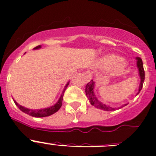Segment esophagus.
<instances>
[{
  "mask_svg": "<svg viewBox=\"0 0 156 156\" xmlns=\"http://www.w3.org/2000/svg\"><path fill=\"white\" fill-rule=\"evenodd\" d=\"M85 75L88 80H90L92 78V72L90 70H87L85 72Z\"/></svg>",
  "mask_w": 156,
  "mask_h": 156,
  "instance_id": "esophagus-1",
  "label": "esophagus"
}]
</instances>
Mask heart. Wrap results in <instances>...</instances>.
Segmentation results:
<instances>
[{
  "instance_id": "1",
  "label": "heart",
  "mask_w": 156,
  "mask_h": 156,
  "mask_svg": "<svg viewBox=\"0 0 156 156\" xmlns=\"http://www.w3.org/2000/svg\"><path fill=\"white\" fill-rule=\"evenodd\" d=\"M118 59V56H116V55H110L105 57V58H104V64L107 65V66H110V65L114 63L115 62H116ZM125 68H126V63L123 62H118L116 63V64L111 68V73L113 74V75L120 74V72H123V71L124 70Z\"/></svg>"
}]
</instances>
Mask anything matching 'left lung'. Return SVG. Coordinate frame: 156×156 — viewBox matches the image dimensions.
<instances>
[{"mask_svg":"<svg viewBox=\"0 0 156 156\" xmlns=\"http://www.w3.org/2000/svg\"><path fill=\"white\" fill-rule=\"evenodd\" d=\"M136 59H137V67H138V69H139V74H140V78H141V81H140V88H139V92H138L139 94L140 90H142V87H143V82H144L145 72H144V69H143V61H142L141 58L137 57ZM94 81H93V80H91L90 82L87 83V85H86L85 87L86 95H87V98H88L89 101H90L91 105L94 106L95 107L101 109V110H106V111H112V110H116V108H113V107H110V106L106 105V104H103L102 102L98 101V98H97V97L95 96L94 94ZM126 105H127V104H123V105H122L120 107H123Z\"/></svg>","mask_w":156,"mask_h":156,"instance_id":"8db88e82","label":"left lung"}]
</instances>
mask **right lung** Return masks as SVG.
Instances as JSON below:
<instances>
[{
    "mask_svg": "<svg viewBox=\"0 0 156 156\" xmlns=\"http://www.w3.org/2000/svg\"><path fill=\"white\" fill-rule=\"evenodd\" d=\"M40 48H41V46H36V47L34 48V49H40ZM69 84V81L67 83V84H66V87H65L62 94L61 97H60V98H59V100L58 101V102H57L55 105L52 106V107H47V108H44V109H40V110H30V109L26 108V107H23V106L18 104L17 103L14 101V100H13V101H14L15 104H16V105L19 107L20 110H22L23 112L26 113L27 114L30 115V116H35V117H45V116H50V115L55 113V112L58 111V110L60 109V107H62L64 92Z\"/></svg>",
    "mask_w": 156,
    "mask_h": 156,
    "instance_id": "1",
    "label": "right lung"
}]
</instances>
